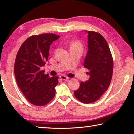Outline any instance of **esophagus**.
Listing matches in <instances>:
<instances>
[{"label":"esophagus","mask_w":134,"mask_h":134,"mask_svg":"<svg viewBox=\"0 0 134 134\" xmlns=\"http://www.w3.org/2000/svg\"><path fill=\"white\" fill-rule=\"evenodd\" d=\"M60 77L62 79V80H67V79H69V77H68L65 76H64V75H62L60 76Z\"/></svg>","instance_id":"1"}]
</instances>
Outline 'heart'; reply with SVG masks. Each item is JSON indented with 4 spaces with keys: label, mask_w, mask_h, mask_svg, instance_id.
<instances>
[{
    "label": "heart",
    "mask_w": 134,
    "mask_h": 134,
    "mask_svg": "<svg viewBox=\"0 0 134 134\" xmlns=\"http://www.w3.org/2000/svg\"><path fill=\"white\" fill-rule=\"evenodd\" d=\"M79 48L82 50L83 49V45L79 41H75L72 42L71 43V45H70V48Z\"/></svg>",
    "instance_id": "b5f03b06"
}]
</instances>
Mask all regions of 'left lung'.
Returning a JSON list of instances; mask_svg holds the SVG:
<instances>
[{"label":"left lung","instance_id":"8db88e82","mask_svg":"<svg viewBox=\"0 0 134 134\" xmlns=\"http://www.w3.org/2000/svg\"><path fill=\"white\" fill-rule=\"evenodd\" d=\"M86 32L88 34V51L83 65L89 70L87 74L89 79L81 81L74 94L81 102L90 103L98 100L108 89L113 63L109 47L103 36L96 32Z\"/></svg>","mask_w":134,"mask_h":134}]
</instances>
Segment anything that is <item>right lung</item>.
Returning <instances> with one entry per match:
<instances>
[{
    "label": "right lung",
    "instance_id": "right-lung-1",
    "mask_svg": "<svg viewBox=\"0 0 134 134\" xmlns=\"http://www.w3.org/2000/svg\"><path fill=\"white\" fill-rule=\"evenodd\" d=\"M59 38L54 34L31 36L22 44L16 57V81L24 96L34 105H46L55 94L58 77H50L41 68L48 61L51 44Z\"/></svg>",
    "mask_w": 134,
    "mask_h": 134
}]
</instances>
